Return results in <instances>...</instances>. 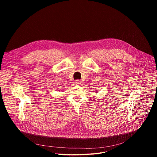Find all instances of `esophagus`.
<instances>
[{"label": "esophagus", "mask_w": 157, "mask_h": 157, "mask_svg": "<svg viewBox=\"0 0 157 157\" xmlns=\"http://www.w3.org/2000/svg\"><path fill=\"white\" fill-rule=\"evenodd\" d=\"M81 81L80 80H79V79L76 80V82H75L76 84H77V85H80V84H81Z\"/></svg>", "instance_id": "1"}]
</instances>
